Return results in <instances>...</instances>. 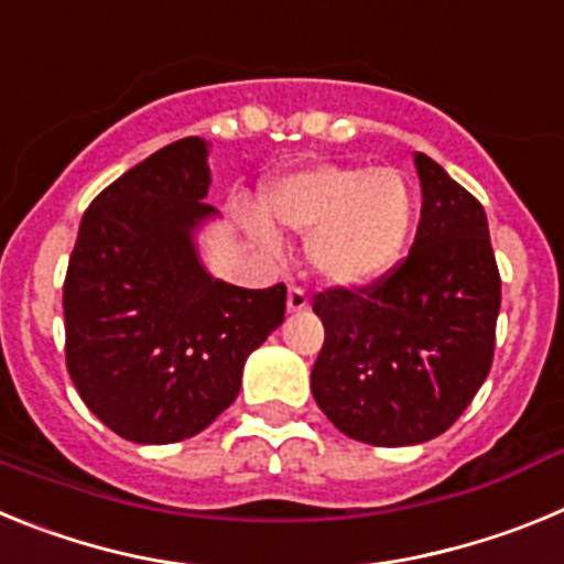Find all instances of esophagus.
<instances>
[{
  "label": "esophagus",
  "mask_w": 564,
  "mask_h": 564,
  "mask_svg": "<svg viewBox=\"0 0 564 564\" xmlns=\"http://www.w3.org/2000/svg\"><path fill=\"white\" fill-rule=\"evenodd\" d=\"M311 307V299L302 288H291L288 291V313H305Z\"/></svg>",
  "instance_id": "obj_1"
}]
</instances>
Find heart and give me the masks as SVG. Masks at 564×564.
<instances>
[{
    "mask_svg": "<svg viewBox=\"0 0 564 564\" xmlns=\"http://www.w3.org/2000/svg\"><path fill=\"white\" fill-rule=\"evenodd\" d=\"M271 226L307 239V257L327 285L364 291L401 265L415 226V194L395 169L313 163L262 188ZM259 246L273 248L262 220H246Z\"/></svg>",
    "mask_w": 564,
    "mask_h": 564,
    "instance_id": "heart-1",
    "label": "heart"
}]
</instances>
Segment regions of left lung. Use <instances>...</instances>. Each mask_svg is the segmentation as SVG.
Wrapping results in <instances>:
<instances>
[{
  "mask_svg": "<svg viewBox=\"0 0 564 564\" xmlns=\"http://www.w3.org/2000/svg\"><path fill=\"white\" fill-rule=\"evenodd\" d=\"M421 223L410 257L364 291L318 293L325 347L311 372L318 410L370 446L443 435L495 358L500 271L480 203L415 152Z\"/></svg>",
  "mask_w": 564,
  "mask_h": 564,
  "instance_id": "obj_1",
  "label": "left lung"
}]
</instances>
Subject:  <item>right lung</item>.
<instances>
[{
    "label": "right lung",
    "mask_w": 564,
    "mask_h": 564,
    "mask_svg": "<svg viewBox=\"0 0 564 564\" xmlns=\"http://www.w3.org/2000/svg\"><path fill=\"white\" fill-rule=\"evenodd\" d=\"M208 147L183 138L121 174L82 217L64 279L67 370L87 410L132 443L203 432L239 395L248 356L285 322V285L214 279L197 234L220 212Z\"/></svg>",
    "instance_id": "right-lung-1"
}]
</instances>
